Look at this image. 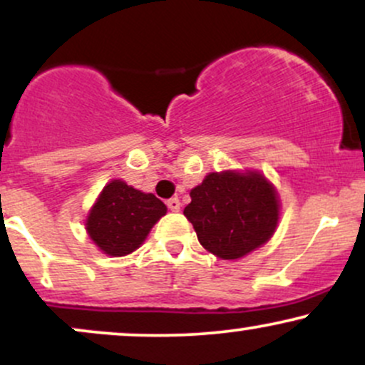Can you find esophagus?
Wrapping results in <instances>:
<instances>
[{
	"label": "esophagus",
	"mask_w": 365,
	"mask_h": 365,
	"mask_svg": "<svg viewBox=\"0 0 365 365\" xmlns=\"http://www.w3.org/2000/svg\"><path fill=\"white\" fill-rule=\"evenodd\" d=\"M168 209L170 211H173V212H177V211H180V206H182V204H180V200L177 199V197H173V199H170L168 202Z\"/></svg>",
	"instance_id": "esophagus-1"
}]
</instances>
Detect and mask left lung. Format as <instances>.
<instances>
[{
	"instance_id": "left-lung-1",
	"label": "left lung",
	"mask_w": 365,
	"mask_h": 365,
	"mask_svg": "<svg viewBox=\"0 0 365 365\" xmlns=\"http://www.w3.org/2000/svg\"><path fill=\"white\" fill-rule=\"evenodd\" d=\"M183 215L200 245L216 257L233 261L266 244L279 220L274 187L259 171L209 173L190 190Z\"/></svg>"
}]
</instances>
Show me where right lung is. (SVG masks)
I'll return each mask as SVG.
<instances>
[{"instance_id":"obj_1","label":"right lung","mask_w":365,"mask_h":365,"mask_svg":"<svg viewBox=\"0 0 365 365\" xmlns=\"http://www.w3.org/2000/svg\"><path fill=\"white\" fill-rule=\"evenodd\" d=\"M165 215L166 206L156 195L111 180L89 211L86 230L104 254L121 257L139 249Z\"/></svg>"}]
</instances>
